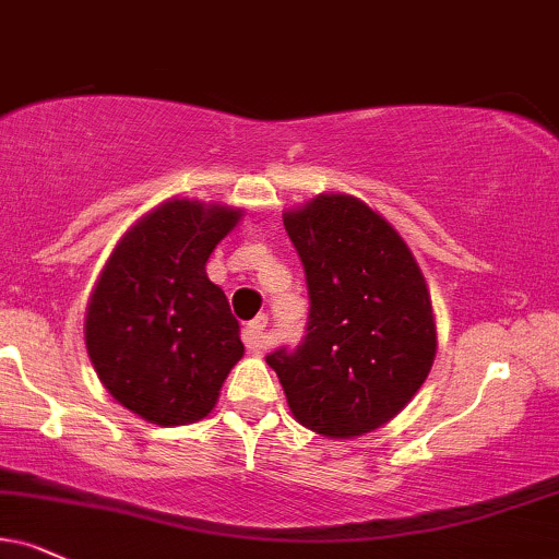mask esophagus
Here are the masks:
<instances>
[{"label": "esophagus", "mask_w": 559, "mask_h": 559, "mask_svg": "<svg viewBox=\"0 0 559 559\" xmlns=\"http://www.w3.org/2000/svg\"><path fill=\"white\" fill-rule=\"evenodd\" d=\"M264 329H266V316H257V319L246 323L243 342L251 353H261V349H264Z\"/></svg>", "instance_id": "esophagus-1"}]
</instances>
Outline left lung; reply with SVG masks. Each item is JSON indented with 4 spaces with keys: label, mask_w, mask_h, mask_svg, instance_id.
<instances>
[{
    "label": "left lung",
    "mask_w": 559,
    "mask_h": 559,
    "mask_svg": "<svg viewBox=\"0 0 559 559\" xmlns=\"http://www.w3.org/2000/svg\"><path fill=\"white\" fill-rule=\"evenodd\" d=\"M308 323L266 355L300 425L329 438L376 430L404 409L436 357L430 293L402 236L368 204L323 194L287 212Z\"/></svg>",
    "instance_id": "1"
}]
</instances>
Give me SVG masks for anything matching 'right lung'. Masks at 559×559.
<instances>
[{"mask_svg":"<svg viewBox=\"0 0 559 559\" xmlns=\"http://www.w3.org/2000/svg\"><path fill=\"white\" fill-rule=\"evenodd\" d=\"M240 210L174 199L119 240L87 306L85 342L116 402L155 425L206 417L243 357L225 293L206 259Z\"/></svg>","mask_w":559,"mask_h":559,"instance_id":"obj_1","label":"right lung"}]
</instances>
